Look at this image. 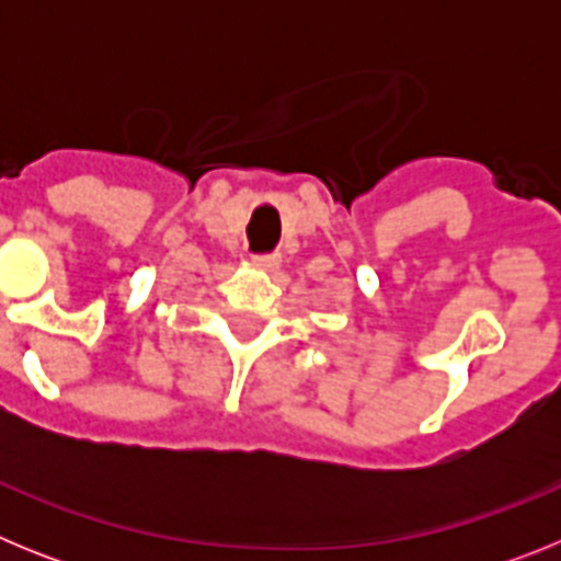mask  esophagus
<instances>
[{
    "mask_svg": "<svg viewBox=\"0 0 561 561\" xmlns=\"http://www.w3.org/2000/svg\"><path fill=\"white\" fill-rule=\"evenodd\" d=\"M252 264L261 266V270H275V266L280 264V255H275V252H266V255H252Z\"/></svg>",
    "mask_w": 561,
    "mask_h": 561,
    "instance_id": "1",
    "label": "esophagus"
}]
</instances>
